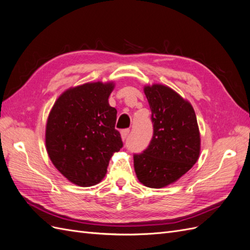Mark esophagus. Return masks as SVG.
I'll return each mask as SVG.
<instances>
[{
    "instance_id": "esophagus-1",
    "label": "esophagus",
    "mask_w": 250,
    "mask_h": 250,
    "mask_svg": "<svg viewBox=\"0 0 250 250\" xmlns=\"http://www.w3.org/2000/svg\"><path fill=\"white\" fill-rule=\"evenodd\" d=\"M129 129H123L122 131H121V137H122V140L125 141L128 137V134H129Z\"/></svg>"
}]
</instances>
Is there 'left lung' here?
<instances>
[{"instance_id": "left-lung-1", "label": "left lung", "mask_w": 250, "mask_h": 250, "mask_svg": "<svg viewBox=\"0 0 250 250\" xmlns=\"http://www.w3.org/2000/svg\"><path fill=\"white\" fill-rule=\"evenodd\" d=\"M151 109L153 137L143 153L133 155L144 186L160 188L175 183L198 161L200 133L191 103L163 84L144 87Z\"/></svg>"}]
</instances>
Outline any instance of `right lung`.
Masks as SVG:
<instances>
[{
  "instance_id": "obj_1",
  "label": "right lung",
  "mask_w": 250,
  "mask_h": 250,
  "mask_svg": "<svg viewBox=\"0 0 250 250\" xmlns=\"http://www.w3.org/2000/svg\"><path fill=\"white\" fill-rule=\"evenodd\" d=\"M113 82L66 89L49 113L46 148L55 168L74 185L92 187L104 178L110 157L123 147L108 103Z\"/></svg>"
}]
</instances>
